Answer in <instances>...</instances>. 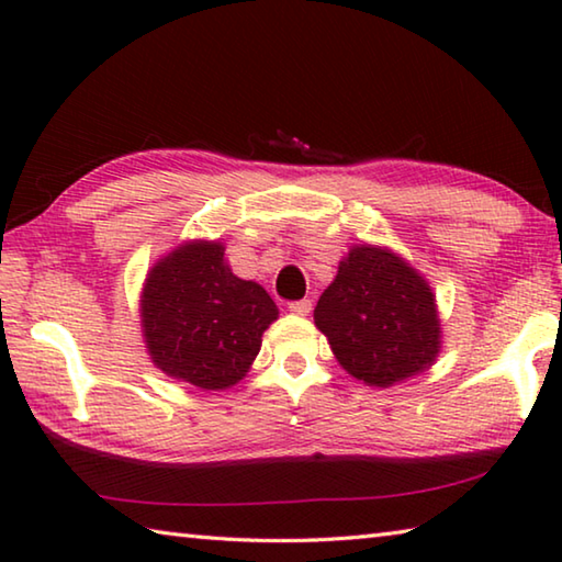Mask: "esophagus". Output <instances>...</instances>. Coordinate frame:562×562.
<instances>
[{"instance_id": "1", "label": "esophagus", "mask_w": 562, "mask_h": 562, "mask_svg": "<svg viewBox=\"0 0 562 562\" xmlns=\"http://www.w3.org/2000/svg\"><path fill=\"white\" fill-rule=\"evenodd\" d=\"M310 310H312V300H297V302H290V312H292V315H300V317H304V315H310Z\"/></svg>"}]
</instances>
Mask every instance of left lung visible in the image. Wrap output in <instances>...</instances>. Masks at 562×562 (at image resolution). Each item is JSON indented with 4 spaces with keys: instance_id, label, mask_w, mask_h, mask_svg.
Segmentation results:
<instances>
[{
    "instance_id": "obj_1",
    "label": "left lung",
    "mask_w": 562,
    "mask_h": 562,
    "mask_svg": "<svg viewBox=\"0 0 562 562\" xmlns=\"http://www.w3.org/2000/svg\"><path fill=\"white\" fill-rule=\"evenodd\" d=\"M315 325L351 376L389 386L424 372L439 355L434 294L396 255L361 245L322 292Z\"/></svg>"
}]
</instances>
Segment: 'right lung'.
Wrapping results in <instances>:
<instances>
[{"mask_svg": "<svg viewBox=\"0 0 562 562\" xmlns=\"http://www.w3.org/2000/svg\"><path fill=\"white\" fill-rule=\"evenodd\" d=\"M221 243L170 252L148 274L144 335L150 359L168 376L201 389H225L258 357L278 307L258 282L235 278Z\"/></svg>", "mask_w": 562, "mask_h": 562, "instance_id": "right-lung-1", "label": "right lung"}]
</instances>
